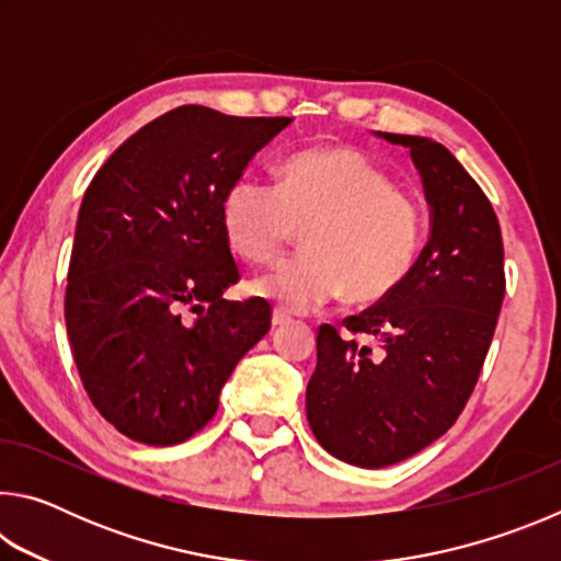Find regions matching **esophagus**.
Returning <instances> with one entry per match:
<instances>
[{"instance_id":"esophagus-1","label":"esophagus","mask_w":561,"mask_h":561,"mask_svg":"<svg viewBox=\"0 0 561 561\" xmlns=\"http://www.w3.org/2000/svg\"><path fill=\"white\" fill-rule=\"evenodd\" d=\"M289 321H291L289 311H284V309H274L272 311V324L274 327H284V324H289Z\"/></svg>"}]
</instances>
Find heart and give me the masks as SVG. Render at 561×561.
Segmentation results:
<instances>
[{"label":"heart","mask_w":561,"mask_h":561,"mask_svg":"<svg viewBox=\"0 0 561 561\" xmlns=\"http://www.w3.org/2000/svg\"><path fill=\"white\" fill-rule=\"evenodd\" d=\"M225 237L240 257L270 262L304 227L301 254L252 279V291L301 311L334 299L376 301L411 272L423 205L351 146H314L284 160L274 185L244 175L222 201Z\"/></svg>","instance_id":"obj_1"}]
</instances>
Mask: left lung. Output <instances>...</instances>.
Masks as SVG:
<instances>
[{"label":"left lung","mask_w":561,"mask_h":561,"mask_svg":"<svg viewBox=\"0 0 561 561\" xmlns=\"http://www.w3.org/2000/svg\"><path fill=\"white\" fill-rule=\"evenodd\" d=\"M411 148L431 205V237L393 291L344 329L321 324L307 417L321 448L386 468L428 448L458 421L485 364L505 299V247L488 195L448 148Z\"/></svg>","instance_id":"8db88e82"}]
</instances>
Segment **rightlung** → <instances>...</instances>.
I'll return each instance as SVG.
<instances>
[{"label":"right lung","instance_id":"add662e5","mask_svg":"<svg viewBox=\"0 0 561 561\" xmlns=\"http://www.w3.org/2000/svg\"><path fill=\"white\" fill-rule=\"evenodd\" d=\"M289 123L180 106L133 133L87 187L66 331L91 403L126 438L175 445L203 431L270 331L267 301L222 299L240 282L222 201Z\"/></svg>","mask_w":561,"mask_h":561}]
</instances>
